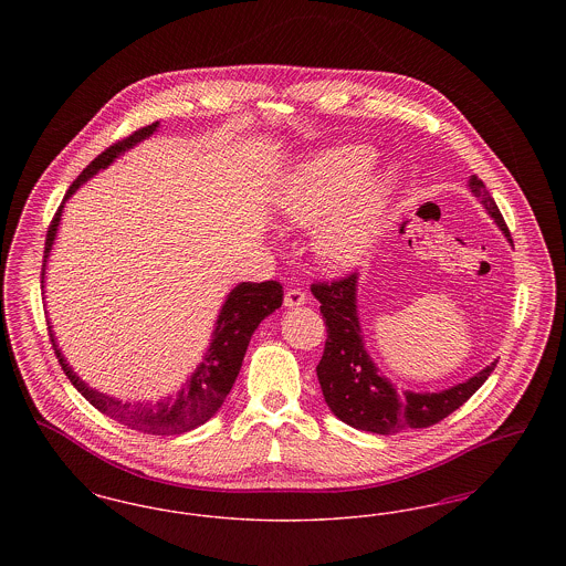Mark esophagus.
<instances>
[{
  "label": "esophagus",
  "instance_id": "1",
  "mask_svg": "<svg viewBox=\"0 0 566 566\" xmlns=\"http://www.w3.org/2000/svg\"><path fill=\"white\" fill-rule=\"evenodd\" d=\"M307 301L305 293L301 289H289L286 295H284V305L286 307H296V305H303Z\"/></svg>",
  "mask_w": 566,
  "mask_h": 566
}]
</instances>
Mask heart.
Here are the masks:
<instances>
[{"instance_id": "obj_1", "label": "heart", "mask_w": 566, "mask_h": 566, "mask_svg": "<svg viewBox=\"0 0 566 566\" xmlns=\"http://www.w3.org/2000/svg\"><path fill=\"white\" fill-rule=\"evenodd\" d=\"M369 146H339L301 163L277 195V210L295 227H316V256L331 270L360 265L384 235L401 176L371 171Z\"/></svg>"}]
</instances>
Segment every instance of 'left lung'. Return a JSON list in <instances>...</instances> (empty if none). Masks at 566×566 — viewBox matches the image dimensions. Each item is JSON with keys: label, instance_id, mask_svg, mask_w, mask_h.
Instances as JSON below:
<instances>
[{"label": "left lung", "instance_id": "left-lung-1", "mask_svg": "<svg viewBox=\"0 0 566 566\" xmlns=\"http://www.w3.org/2000/svg\"><path fill=\"white\" fill-rule=\"evenodd\" d=\"M469 189L512 242L503 214L485 190L484 182L478 176H471ZM356 282L358 275L350 273L342 280L312 284V295L321 301V314L326 324V342L316 374L324 401L342 422L358 431L377 434L427 429L448 418L460 405L467 403L494 371L496 360L480 374L448 390L397 392V388L379 374L376 363L365 350L356 312Z\"/></svg>", "mask_w": 566, "mask_h": 566}]
</instances>
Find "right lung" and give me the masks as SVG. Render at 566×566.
Here are the masks:
<instances>
[{"instance_id":"obj_1","label":"right lung","mask_w":566,"mask_h":566,"mask_svg":"<svg viewBox=\"0 0 566 566\" xmlns=\"http://www.w3.org/2000/svg\"><path fill=\"white\" fill-rule=\"evenodd\" d=\"M157 127H159V123L142 127L129 137L106 148L97 159L88 163L86 169L74 180V185L65 192L63 203L97 171L106 169L109 163L118 159L123 153H127L129 148H134L135 144H139L142 139L155 134ZM63 203L59 206L53 222L49 227V233H46L42 286H44V275H46V259L53 250L56 229H59L61 214H63ZM282 298H284L282 284L275 280H268L261 284L259 282L238 284L222 303V310L218 314L214 333H212V344L203 354V360L197 365L195 374L182 384V388L176 392L174 399L167 397L157 403H125V401H118L114 397L88 388L63 358V354L54 342L51 324H49V335H51L54 354L59 358L63 374L95 409H99L112 420H116L129 429H135V431L148 432V434H180V432L192 431V429L201 427L203 422H208L220 409V405L224 403L227 395L231 392V388L235 384V377L242 369L243 354L248 350L252 333L256 331L261 321H265L271 312H275L282 305Z\"/></svg>"}]
</instances>
